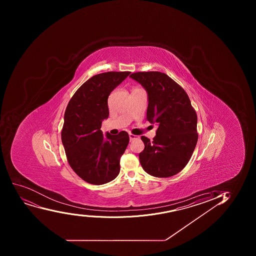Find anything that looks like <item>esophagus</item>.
<instances>
[{
    "label": "esophagus",
    "instance_id": "esophagus-1",
    "mask_svg": "<svg viewBox=\"0 0 256 256\" xmlns=\"http://www.w3.org/2000/svg\"><path fill=\"white\" fill-rule=\"evenodd\" d=\"M138 136L137 135L132 134H130V141H132V140H137L138 138Z\"/></svg>",
    "mask_w": 256,
    "mask_h": 256
}]
</instances>
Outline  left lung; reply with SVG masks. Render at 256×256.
<instances>
[{"instance_id": "1", "label": "left lung", "mask_w": 256, "mask_h": 256, "mask_svg": "<svg viewBox=\"0 0 256 256\" xmlns=\"http://www.w3.org/2000/svg\"><path fill=\"white\" fill-rule=\"evenodd\" d=\"M130 78L142 85L148 96V121L157 124L154 141L141 140L144 150L140 164L148 174L168 178L187 165L197 144V114L182 86L160 72H138Z\"/></svg>"}]
</instances>
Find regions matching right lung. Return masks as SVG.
<instances>
[{"label":"right lung","mask_w":256,"mask_h":256,"mask_svg":"<svg viewBox=\"0 0 256 256\" xmlns=\"http://www.w3.org/2000/svg\"><path fill=\"white\" fill-rule=\"evenodd\" d=\"M131 72H108L85 82L70 99L64 114L62 142L70 167L82 180L101 185L120 172V158L130 142L125 131L104 138L102 121L109 115L108 98Z\"/></svg>","instance_id":"right-lung-1"}]
</instances>
